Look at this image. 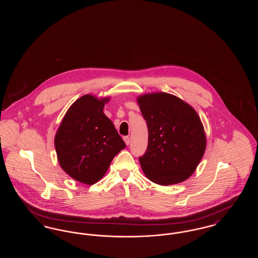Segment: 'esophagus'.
Masks as SVG:
<instances>
[{
  "label": "esophagus",
  "mask_w": 258,
  "mask_h": 258,
  "mask_svg": "<svg viewBox=\"0 0 258 258\" xmlns=\"http://www.w3.org/2000/svg\"><path fill=\"white\" fill-rule=\"evenodd\" d=\"M123 141L126 145H130V143H131V139L128 136H123Z\"/></svg>",
  "instance_id": "esophagus-1"
}]
</instances>
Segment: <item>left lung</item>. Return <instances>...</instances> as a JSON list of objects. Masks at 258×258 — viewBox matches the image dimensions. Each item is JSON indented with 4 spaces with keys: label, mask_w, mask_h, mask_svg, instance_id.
I'll use <instances>...</instances> for the list:
<instances>
[{
    "label": "left lung",
    "mask_w": 258,
    "mask_h": 258,
    "mask_svg": "<svg viewBox=\"0 0 258 258\" xmlns=\"http://www.w3.org/2000/svg\"><path fill=\"white\" fill-rule=\"evenodd\" d=\"M137 102L149 135L147 150L139 158L144 174L161 185L186 180L206 149V135L197 111L167 93L142 95Z\"/></svg>",
    "instance_id": "left-lung-1"
}]
</instances>
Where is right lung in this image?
<instances>
[{
    "label": "right lung",
    "mask_w": 258,
    "mask_h": 258,
    "mask_svg": "<svg viewBox=\"0 0 258 258\" xmlns=\"http://www.w3.org/2000/svg\"><path fill=\"white\" fill-rule=\"evenodd\" d=\"M109 98L85 95L67 111L55 135L62 170L86 184L98 182L114 157L125 147L110 119L103 113Z\"/></svg>",
    "instance_id": "add662e5"
}]
</instances>
